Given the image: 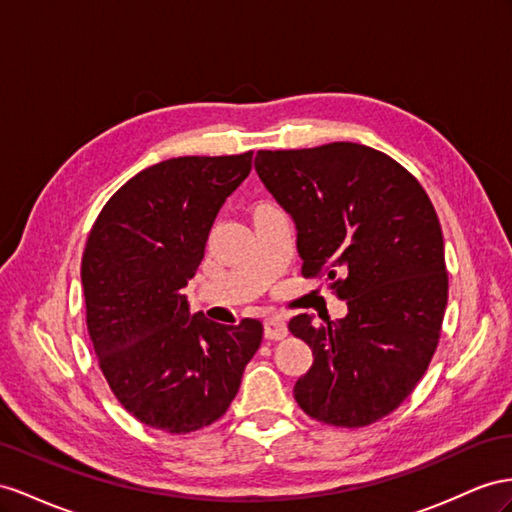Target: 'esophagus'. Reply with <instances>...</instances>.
Masks as SVG:
<instances>
[{
  "label": "esophagus",
  "mask_w": 512,
  "mask_h": 512,
  "mask_svg": "<svg viewBox=\"0 0 512 512\" xmlns=\"http://www.w3.org/2000/svg\"><path fill=\"white\" fill-rule=\"evenodd\" d=\"M264 335L268 339H283L287 337V324L281 318L264 320Z\"/></svg>",
  "instance_id": "obj_1"
}]
</instances>
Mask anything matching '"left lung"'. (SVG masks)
I'll list each match as a JSON object with an SVG mask.
<instances>
[{
    "label": "left lung",
    "mask_w": 512,
    "mask_h": 512,
    "mask_svg": "<svg viewBox=\"0 0 512 512\" xmlns=\"http://www.w3.org/2000/svg\"><path fill=\"white\" fill-rule=\"evenodd\" d=\"M255 168L292 216L303 277H324L346 318L287 329L313 350L294 385L309 417L361 428L409 398L435 355L445 305L443 233L419 181L389 155L357 142L257 151Z\"/></svg>",
    "instance_id": "obj_1"
}]
</instances>
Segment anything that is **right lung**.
Wrapping results in <instances>:
<instances>
[{
  "label": "right lung",
  "mask_w": 512,
  "mask_h": 512,
  "mask_svg": "<svg viewBox=\"0 0 512 512\" xmlns=\"http://www.w3.org/2000/svg\"><path fill=\"white\" fill-rule=\"evenodd\" d=\"M253 151L173 157L140 170L103 205L82 257L88 335L112 393L142 424L170 435L227 413L264 335L190 313L183 287L205 255L227 196Z\"/></svg>",
  "instance_id": "right-lung-1"
}]
</instances>
